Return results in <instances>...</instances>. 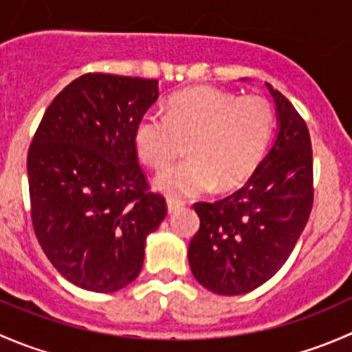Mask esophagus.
Listing matches in <instances>:
<instances>
[{
  "instance_id": "esophagus-1",
  "label": "esophagus",
  "mask_w": 352,
  "mask_h": 352,
  "mask_svg": "<svg viewBox=\"0 0 352 352\" xmlns=\"http://www.w3.org/2000/svg\"><path fill=\"white\" fill-rule=\"evenodd\" d=\"M184 206H186V202L180 201V199H172V197L166 199V208H168V212L179 211V209H182Z\"/></svg>"
}]
</instances>
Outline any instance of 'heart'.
Returning <instances> with one entry per match:
<instances>
[{
    "mask_svg": "<svg viewBox=\"0 0 352 352\" xmlns=\"http://www.w3.org/2000/svg\"><path fill=\"white\" fill-rule=\"evenodd\" d=\"M274 127L267 98L194 87L170 98L166 116L148 112L138 120L134 148L141 162L162 170L187 141L189 158L163 170L155 184L168 196L189 197L247 182L267 153Z\"/></svg>",
    "mask_w": 352,
    "mask_h": 352,
    "instance_id": "obj_1",
    "label": "heart"
}]
</instances>
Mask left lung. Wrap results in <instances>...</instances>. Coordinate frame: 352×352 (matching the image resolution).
Returning a JSON list of instances; mask_svg holds the SVG:
<instances>
[{
	"label": "left lung",
	"mask_w": 352,
	"mask_h": 352,
	"mask_svg": "<svg viewBox=\"0 0 352 352\" xmlns=\"http://www.w3.org/2000/svg\"><path fill=\"white\" fill-rule=\"evenodd\" d=\"M267 85L279 133L242 189L214 202H196L201 226L189 245L194 278L225 296L243 294L285 265L314 206V158L307 122Z\"/></svg>",
	"instance_id": "1"
}]
</instances>
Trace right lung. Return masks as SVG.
Here are the masks:
<instances>
[{
  "label": "right lung",
  "mask_w": 352,
  "mask_h": 352,
  "mask_svg": "<svg viewBox=\"0 0 352 352\" xmlns=\"http://www.w3.org/2000/svg\"><path fill=\"white\" fill-rule=\"evenodd\" d=\"M158 81L87 73L52 100L27 156L30 216L51 264L95 293L140 276L146 236L166 216L138 163L134 127Z\"/></svg>",
  "instance_id": "right-lung-1"
}]
</instances>
